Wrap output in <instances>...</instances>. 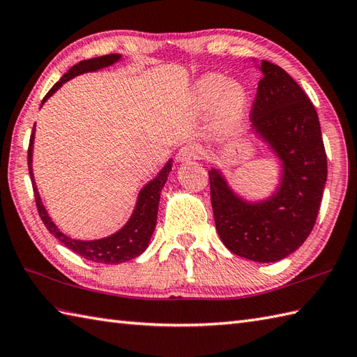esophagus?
Segmentation results:
<instances>
[{"label":"esophagus","mask_w":357,"mask_h":357,"mask_svg":"<svg viewBox=\"0 0 357 357\" xmlns=\"http://www.w3.org/2000/svg\"><path fill=\"white\" fill-rule=\"evenodd\" d=\"M200 154H202V151L199 146L194 144H186L178 149L177 157L180 162H189V160H197V158L200 157Z\"/></svg>","instance_id":"1"}]
</instances>
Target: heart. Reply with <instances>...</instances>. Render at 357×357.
<instances>
[{"label": "heart", "instance_id": "obj_1", "mask_svg": "<svg viewBox=\"0 0 357 357\" xmlns=\"http://www.w3.org/2000/svg\"><path fill=\"white\" fill-rule=\"evenodd\" d=\"M194 102L200 112L213 109L217 128L231 132L241 123L249 107V93L240 82L223 75L206 73L194 84Z\"/></svg>", "mask_w": 357, "mask_h": 357}]
</instances>
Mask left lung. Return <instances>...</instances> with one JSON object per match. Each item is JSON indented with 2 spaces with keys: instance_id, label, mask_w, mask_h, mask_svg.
Returning a JSON list of instances; mask_svg holds the SVG:
<instances>
[{
  "instance_id": "8db88e82",
  "label": "left lung",
  "mask_w": 357,
  "mask_h": 357,
  "mask_svg": "<svg viewBox=\"0 0 357 357\" xmlns=\"http://www.w3.org/2000/svg\"><path fill=\"white\" fill-rule=\"evenodd\" d=\"M250 122L282 162L278 192L261 203L236 197L217 169L211 202L221 241L232 253L273 263L295 252L313 231L327 181V154L318 113L305 91L280 66L261 62Z\"/></svg>"
}]
</instances>
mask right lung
Masks as SVG:
<instances>
[{
  "mask_svg": "<svg viewBox=\"0 0 357 357\" xmlns=\"http://www.w3.org/2000/svg\"><path fill=\"white\" fill-rule=\"evenodd\" d=\"M121 59V54L113 53V54H105V56L93 58L77 62L76 66L71 67L67 73L62 76L59 81L54 84L50 91L45 94L43 99V104L49 99L52 94L56 91L62 84L70 81L71 77L77 75L86 73V71H96L99 68H104L114 64ZM41 104V105H43ZM33 139H35V126L33 132L30 136V144L27 149V165H29V172L31 178V186H33V194H35V203L39 217H41L43 223L45 225L47 231L54 235V238H58L62 244L67 245L68 249L76 252L77 255L84 257L89 261H94V263H104V264H119L125 263V261H130L132 258L139 257L142 252L148 248L149 238L154 232L155 221H157V209H158V200H160V191L163 185L166 183V178H168V174L171 171V160L166 163L165 168L158 176L149 181V183L142 189L137 199L136 209H134L132 215L128 223L125 225L123 229H121L117 234L108 236L104 240H96V241H79V240H71L66 236L59 229L54 226L50 217L47 215L44 209V204L41 203V197L38 194V189L33 180V172H31V151H33Z\"/></svg>",
  "mask_w": 357,
  "mask_h": 357,
  "instance_id": "right-lung-1",
  "label": "right lung"
}]
</instances>
